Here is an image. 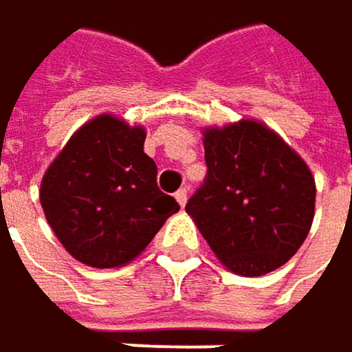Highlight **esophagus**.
Wrapping results in <instances>:
<instances>
[{"label": "esophagus", "instance_id": "obj_1", "mask_svg": "<svg viewBox=\"0 0 352 352\" xmlns=\"http://www.w3.org/2000/svg\"><path fill=\"white\" fill-rule=\"evenodd\" d=\"M176 201L180 203V207H184L186 201H188V190H186V188H180V190L176 192Z\"/></svg>", "mask_w": 352, "mask_h": 352}]
</instances>
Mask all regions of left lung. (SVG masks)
<instances>
[{"label":"left lung","instance_id":"obj_1","mask_svg":"<svg viewBox=\"0 0 352 352\" xmlns=\"http://www.w3.org/2000/svg\"><path fill=\"white\" fill-rule=\"evenodd\" d=\"M203 145L207 176L186 213L230 270L261 276L283 266L314 221L307 164L256 120L209 129Z\"/></svg>","mask_w":352,"mask_h":352}]
</instances>
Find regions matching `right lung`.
Returning a JSON list of instances; mask_svg holds the SVG:
<instances>
[{
  "label": "right lung",
  "instance_id": "right-lung-1",
  "mask_svg": "<svg viewBox=\"0 0 352 352\" xmlns=\"http://www.w3.org/2000/svg\"><path fill=\"white\" fill-rule=\"evenodd\" d=\"M145 131L110 114L86 122L49 166L41 205L65 250L94 268L131 263L180 205L157 188Z\"/></svg>",
  "mask_w": 352,
  "mask_h": 352
}]
</instances>
